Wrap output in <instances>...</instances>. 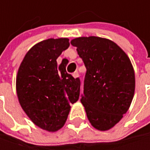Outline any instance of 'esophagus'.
Returning <instances> with one entry per match:
<instances>
[{"instance_id":"obj_1","label":"esophagus","mask_w":150,"mask_h":150,"mask_svg":"<svg viewBox=\"0 0 150 150\" xmlns=\"http://www.w3.org/2000/svg\"><path fill=\"white\" fill-rule=\"evenodd\" d=\"M72 76H73L74 79H78V78H79V72H78V71L73 72V73H72Z\"/></svg>"}]
</instances>
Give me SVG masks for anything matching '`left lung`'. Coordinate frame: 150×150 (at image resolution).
<instances>
[{
	"instance_id": "8db88e82",
	"label": "left lung",
	"mask_w": 150,
	"mask_h": 150,
	"mask_svg": "<svg viewBox=\"0 0 150 150\" xmlns=\"http://www.w3.org/2000/svg\"><path fill=\"white\" fill-rule=\"evenodd\" d=\"M86 72L80 102L90 124L99 131L114 127L132 103L135 90L133 64L114 41L96 37L71 40Z\"/></svg>"
}]
</instances>
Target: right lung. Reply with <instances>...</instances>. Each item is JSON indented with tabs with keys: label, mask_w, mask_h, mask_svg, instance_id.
Listing matches in <instances>:
<instances>
[{
	"label": "right lung",
	"mask_w": 150,
	"mask_h": 150,
	"mask_svg": "<svg viewBox=\"0 0 150 150\" xmlns=\"http://www.w3.org/2000/svg\"><path fill=\"white\" fill-rule=\"evenodd\" d=\"M70 46L69 39H47L26 53L18 68L16 89L19 103L32 120L47 132L61 129L71 104L79 97L80 81L66 72L67 59L60 65L57 59Z\"/></svg>",
	"instance_id": "right-lung-1"
}]
</instances>
